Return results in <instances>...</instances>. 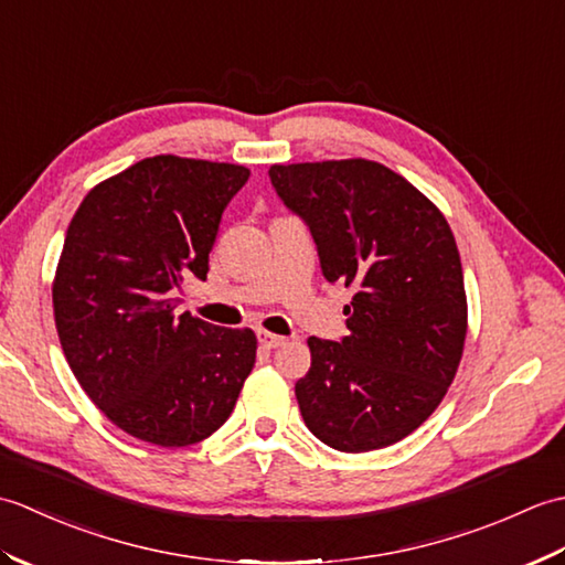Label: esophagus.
I'll return each mask as SVG.
<instances>
[{"instance_id":"1","label":"esophagus","mask_w":565,"mask_h":565,"mask_svg":"<svg viewBox=\"0 0 565 565\" xmlns=\"http://www.w3.org/2000/svg\"><path fill=\"white\" fill-rule=\"evenodd\" d=\"M257 342H259V347H264V350H276V347H281L286 342V338H281V334H271L267 330H259Z\"/></svg>"}]
</instances>
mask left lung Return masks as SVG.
<instances>
[{
    "label": "left lung",
    "mask_w": 565,
    "mask_h": 565,
    "mask_svg": "<svg viewBox=\"0 0 565 565\" xmlns=\"http://www.w3.org/2000/svg\"><path fill=\"white\" fill-rule=\"evenodd\" d=\"M271 186L316 239L322 276L352 286L340 342L310 338L296 383L308 429L359 454L435 413L459 369L466 291L451 227L425 194L371 160L271 164Z\"/></svg>",
    "instance_id": "left-lung-1"
}]
</instances>
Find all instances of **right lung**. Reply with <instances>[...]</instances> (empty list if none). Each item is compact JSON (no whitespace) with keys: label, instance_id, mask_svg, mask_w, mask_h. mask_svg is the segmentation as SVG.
<instances>
[{"label":"right lung","instance_id":"obj_1","mask_svg":"<svg viewBox=\"0 0 565 565\" xmlns=\"http://www.w3.org/2000/svg\"><path fill=\"white\" fill-rule=\"evenodd\" d=\"M249 170L154 154L94 186L72 215L53 281L60 344L92 403L130 437H211L255 366L252 330L174 316L189 274L206 279L221 215Z\"/></svg>","mask_w":565,"mask_h":565}]
</instances>
